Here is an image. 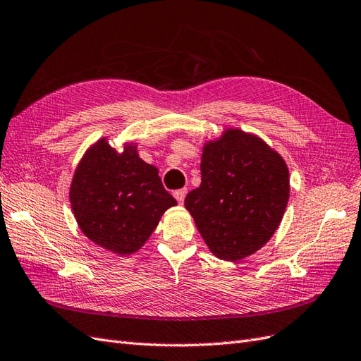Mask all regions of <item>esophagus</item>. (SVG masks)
Listing matches in <instances>:
<instances>
[{
	"label": "esophagus",
	"mask_w": 361,
	"mask_h": 361,
	"mask_svg": "<svg viewBox=\"0 0 361 361\" xmlns=\"http://www.w3.org/2000/svg\"><path fill=\"white\" fill-rule=\"evenodd\" d=\"M186 195H188V189H178V190L173 192V197L177 198V201L180 202V204H183L184 198H186Z\"/></svg>",
	"instance_id": "1"
}]
</instances>
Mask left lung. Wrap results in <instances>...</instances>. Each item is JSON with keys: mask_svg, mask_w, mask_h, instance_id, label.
Segmentation results:
<instances>
[{"mask_svg": "<svg viewBox=\"0 0 361 361\" xmlns=\"http://www.w3.org/2000/svg\"><path fill=\"white\" fill-rule=\"evenodd\" d=\"M290 197L288 169L261 138L230 129L206 145L201 184L184 206L219 259L239 261L269 241Z\"/></svg>", "mask_w": 361, "mask_h": 361, "instance_id": "1", "label": "left lung"}]
</instances>
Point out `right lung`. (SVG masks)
<instances>
[{"instance_id": "right-lung-1", "label": "right lung", "mask_w": 361, "mask_h": 361, "mask_svg": "<svg viewBox=\"0 0 361 361\" xmlns=\"http://www.w3.org/2000/svg\"><path fill=\"white\" fill-rule=\"evenodd\" d=\"M70 201L82 232L118 255L137 252L164 212L177 204L157 168L138 159L134 147L117 154L105 140L79 163Z\"/></svg>"}]
</instances>
